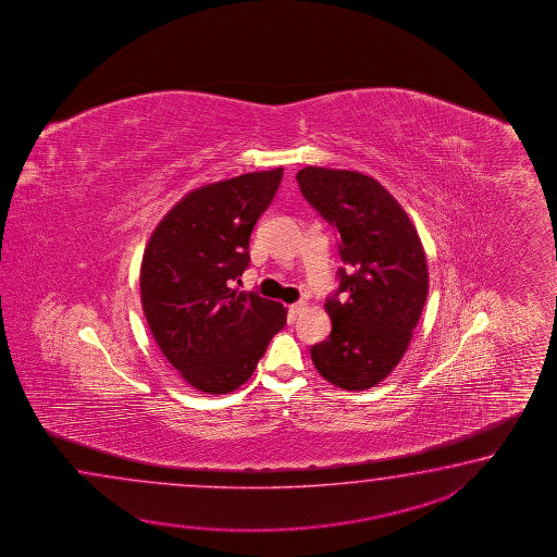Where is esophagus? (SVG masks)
Returning <instances> with one entry per match:
<instances>
[{"label": "esophagus", "mask_w": 557, "mask_h": 557, "mask_svg": "<svg viewBox=\"0 0 557 557\" xmlns=\"http://www.w3.org/2000/svg\"><path fill=\"white\" fill-rule=\"evenodd\" d=\"M288 310H290V314H293V317H298L300 312H305V310H307V302H305V300H300V302H295V305L288 308Z\"/></svg>", "instance_id": "obj_1"}]
</instances>
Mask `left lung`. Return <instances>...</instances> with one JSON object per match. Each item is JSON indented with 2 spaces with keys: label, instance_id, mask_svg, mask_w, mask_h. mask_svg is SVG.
<instances>
[{
  "label": "left lung",
  "instance_id": "1",
  "mask_svg": "<svg viewBox=\"0 0 557 557\" xmlns=\"http://www.w3.org/2000/svg\"><path fill=\"white\" fill-rule=\"evenodd\" d=\"M300 190L341 235L343 300L324 302L331 336L310 348L320 376L343 391H368L406 355L428 296L426 252L403 205L374 177L305 166Z\"/></svg>",
  "mask_w": 557,
  "mask_h": 557
}]
</instances>
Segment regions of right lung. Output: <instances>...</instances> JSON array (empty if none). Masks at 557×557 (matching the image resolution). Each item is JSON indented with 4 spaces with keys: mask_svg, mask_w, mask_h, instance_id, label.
I'll use <instances>...</instances> for the list:
<instances>
[{
    "mask_svg": "<svg viewBox=\"0 0 557 557\" xmlns=\"http://www.w3.org/2000/svg\"><path fill=\"white\" fill-rule=\"evenodd\" d=\"M281 178L276 166L189 190L145 247V319L169 364L195 391H237L286 322L281 302L233 288L249 267L252 226Z\"/></svg>",
    "mask_w": 557,
    "mask_h": 557,
    "instance_id": "right-lung-1",
    "label": "right lung"
}]
</instances>
